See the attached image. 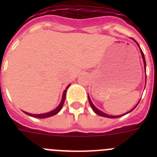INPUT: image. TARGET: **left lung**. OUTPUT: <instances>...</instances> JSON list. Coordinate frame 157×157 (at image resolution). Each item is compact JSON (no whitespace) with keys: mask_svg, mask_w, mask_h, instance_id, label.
Wrapping results in <instances>:
<instances>
[{"mask_svg":"<svg viewBox=\"0 0 157 157\" xmlns=\"http://www.w3.org/2000/svg\"><path fill=\"white\" fill-rule=\"evenodd\" d=\"M137 44H138V43H137ZM141 56H142V58H143L144 64H145V68H146V63H145V56H144V53H143V52H142V50H141ZM88 99H89V102H90V106L92 107L93 110H94V112H95L96 114H98V116H103V117H107V118H119V117H121V116H124V115L127 114V113H129V112H132V111L134 110V109H135L136 107H137V105H138V103H139V102H138V105H136V106L134 107V109H132V110H131V111H130V112H127V113H126V114H124V115H121V116H109V115H107V114H105V113H104V112H101V111L98 110V109H97V108H96V107L94 106V105H93V103H92V102H91L90 99V97H88Z\"/></svg>","mask_w":157,"mask_h":157,"instance_id":"left-lung-1","label":"left lung"}]
</instances>
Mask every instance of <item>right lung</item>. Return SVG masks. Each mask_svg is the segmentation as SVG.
I'll use <instances>...</instances> for the list:
<instances>
[{
	"instance_id": "obj_1",
	"label": "right lung",
	"mask_w": 157,
	"mask_h": 157,
	"mask_svg": "<svg viewBox=\"0 0 157 157\" xmlns=\"http://www.w3.org/2000/svg\"><path fill=\"white\" fill-rule=\"evenodd\" d=\"M69 86H70V85L67 86V88H66V90H65L63 91V98H62V101H61V102H60V104H59V106H58L56 109H54L53 111H52V112H48V113H44V114H38V115L30 114V113H27V112H25V113H26V114H27V115H29V116H32V117L38 118V119H44V118H48V117H50V116H54V115L57 114L58 112H59V111L61 110L62 107H63V103H64L65 98H66L67 89L68 88Z\"/></svg>"
}]
</instances>
